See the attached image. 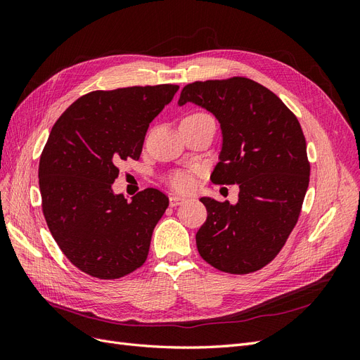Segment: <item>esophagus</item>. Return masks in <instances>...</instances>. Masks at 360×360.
I'll list each match as a JSON object with an SVG mask.
<instances>
[{"mask_svg": "<svg viewBox=\"0 0 360 360\" xmlns=\"http://www.w3.org/2000/svg\"><path fill=\"white\" fill-rule=\"evenodd\" d=\"M184 201V198H181V197H177V195H171L169 197V205L171 207H177V205H180V204H183Z\"/></svg>", "mask_w": 360, "mask_h": 360, "instance_id": "esophagus-1", "label": "esophagus"}]
</instances>
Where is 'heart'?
<instances>
[{
    "mask_svg": "<svg viewBox=\"0 0 360 360\" xmlns=\"http://www.w3.org/2000/svg\"><path fill=\"white\" fill-rule=\"evenodd\" d=\"M205 117H210V115L202 112V111H195V112L184 117L183 120H198V118H205ZM169 184L172 189H176L179 192H188L192 188V179L188 172L177 171L169 177Z\"/></svg>",
    "mask_w": 360,
    "mask_h": 360,
    "instance_id": "obj_1",
    "label": "heart"
}]
</instances>
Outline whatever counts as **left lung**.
<instances>
[{
    "instance_id": "obj_1",
    "label": "left lung",
    "mask_w": 360,
    "mask_h": 360,
    "mask_svg": "<svg viewBox=\"0 0 360 360\" xmlns=\"http://www.w3.org/2000/svg\"><path fill=\"white\" fill-rule=\"evenodd\" d=\"M188 102L221 123L222 150L210 180L240 188L234 205L201 198L207 221L197 233L198 252L225 274L263 269L296 226L309 184L299 120L275 93L243 76L188 84L179 105Z\"/></svg>"
}]
</instances>
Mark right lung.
I'll use <instances>...</instances> for the list:
<instances>
[{"label": "right lung", "instance_id": "add662e5", "mask_svg": "<svg viewBox=\"0 0 360 360\" xmlns=\"http://www.w3.org/2000/svg\"><path fill=\"white\" fill-rule=\"evenodd\" d=\"M179 85L97 90L53 124L39 163L41 210L63 254L84 274L118 279L143 266L165 213V193L148 188L127 201L112 192L118 165L138 160L150 123Z\"/></svg>", "mask_w": 360, "mask_h": 360}]
</instances>
